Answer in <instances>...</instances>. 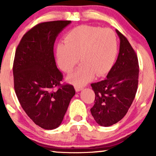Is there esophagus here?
<instances>
[{
    "label": "esophagus",
    "mask_w": 156,
    "mask_h": 156,
    "mask_svg": "<svg viewBox=\"0 0 156 156\" xmlns=\"http://www.w3.org/2000/svg\"><path fill=\"white\" fill-rule=\"evenodd\" d=\"M75 89L76 92H78V91L81 90L83 89V87H78V86H76V87H75Z\"/></svg>",
    "instance_id": "34e87169"
}]
</instances>
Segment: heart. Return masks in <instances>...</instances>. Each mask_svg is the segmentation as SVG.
Instances as JSON below:
<instances>
[{
	"label": "heart",
	"instance_id": "obj_1",
	"mask_svg": "<svg viewBox=\"0 0 156 156\" xmlns=\"http://www.w3.org/2000/svg\"><path fill=\"white\" fill-rule=\"evenodd\" d=\"M65 44L56 48V58L63 72H72L80 60L79 68L67 80L81 87L94 78L95 74L103 76L114 66L118 55V41L112 29L92 26H77L64 37Z\"/></svg>",
	"mask_w": 156,
	"mask_h": 156
}]
</instances>
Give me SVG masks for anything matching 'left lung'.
Masks as SVG:
<instances>
[{
  "mask_svg": "<svg viewBox=\"0 0 156 156\" xmlns=\"http://www.w3.org/2000/svg\"><path fill=\"white\" fill-rule=\"evenodd\" d=\"M120 39L117 60L106 79L91 84L95 93L91 115L98 125L109 127L122 120L131 106L138 86L139 64L127 39L116 30Z\"/></svg>",
  "mask_w": 156,
  "mask_h": 156,
  "instance_id": "obj_1",
  "label": "left lung"
}]
</instances>
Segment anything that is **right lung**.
<instances>
[{
  "label": "right lung",
  "mask_w": 156,
  "mask_h": 156,
  "mask_svg": "<svg viewBox=\"0 0 156 156\" xmlns=\"http://www.w3.org/2000/svg\"><path fill=\"white\" fill-rule=\"evenodd\" d=\"M70 23H39L23 35L16 50L12 72L16 97L34 124L46 130L61 125L75 94L72 85H61L62 74L53 53L56 37Z\"/></svg>",
  "instance_id": "add662e5"
}]
</instances>
